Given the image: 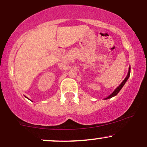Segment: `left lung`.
I'll use <instances>...</instances> for the list:
<instances>
[{
  "instance_id": "obj_1",
  "label": "left lung",
  "mask_w": 147,
  "mask_h": 147,
  "mask_svg": "<svg viewBox=\"0 0 147 147\" xmlns=\"http://www.w3.org/2000/svg\"><path fill=\"white\" fill-rule=\"evenodd\" d=\"M130 67H129V69H128V74H127V76H126V77L125 78V79H124V80H123V81H122V83L120 84V85L118 86V87L116 88L115 90H114V91L113 92H112V93L111 94H110V95L108 96L107 98H104V100L110 99V98H112V97H114V96H116V95H117V94H118V92H119L120 91V90L122 89V87H123L124 84H125V83L126 82V81H127L128 78H129V77H130Z\"/></svg>"
}]
</instances>
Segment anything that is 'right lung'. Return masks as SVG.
Returning a JSON list of instances; mask_svg holds the SVG:
<instances>
[{"mask_svg": "<svg viewBox=\"0 0 147 147\" xmlns=\"http://www.w3.org/2000/svg\"><path fill=\"white\" fill-rule=\"evenodd\" d=\"M25 97H26V96H25ZM26 98H27V97H26ZM28 99H29V98H28Z\"/></svg>", "mask_w": 147, "mask_h": 147, "instance_id": "1", "label": "right lung"}]
</instances>
